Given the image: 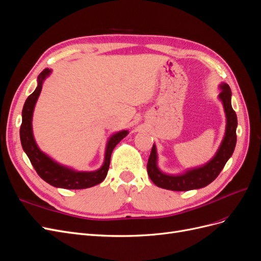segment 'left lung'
Here are the masks:
<instances>
[{
    "mask_svg": "<svg viewBox=\"0 0 261 261\" xmlns=\"http://www.w3.org/2000/svg\"><path fill=\"white\" fill-rule=\"evenodd\" d=\"M221 92L219 94V99L222 101L224 108L225 117H226V127L225 135L223 137L216 155L198 168L189 169L181 174L171 175L163 173L159 167H158V154L156 148L153 144L151 153H150L147 171L148 175L153 183L164 189L175 192H185L191 189H198L209 185L211 181L215 180L220 172L224 168L225 163L230 159L234 152L236 145V127H238V116L231 105L232 92L227 84L220 85Z\"/></svg>",
    "mask_w": 261,
    "mask_h": 261,
    "instance_id": "obj_1",
    "label": "left lung"
}]
</instances>
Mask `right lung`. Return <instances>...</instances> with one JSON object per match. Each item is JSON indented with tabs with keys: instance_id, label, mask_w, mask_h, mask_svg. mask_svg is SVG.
<instances>
[{
	"instance_id": "add662e5",
	"label": "right lung",
	"mask_w": 261,
	"mask_h": 261,
	"mask_svg": "<svg viewBox=\"0 0 261 261\" xmlns=\"http://www.w3.org/2000/svg\"><path fill=\"white\" fill-rule=\"evenodd\" d=\"M50 74L51 69L49 68L43 69L39 74L37 88L27 98L25 105H23L21 112L22 122L19 130L23 151L28 155L38 175L54 187L65 189H84L98 185L106 178L108 174L113 149L124 137L127 136L128 130L117 132L109 138L105 153V162L102 164V167L96 171H75L52 160L49 155H46L39 149L33 134V113L35 106L39 98V94L41 92L42 84Z\"/></svg>"
}]
</instances>
